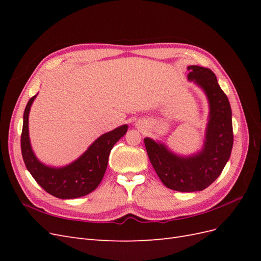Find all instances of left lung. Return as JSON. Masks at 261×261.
<instances>
[{"instance_id":"1","label":"left lung","mask_w":261,"mask_h":261,"mask_svg":"<svg viewBox=\"0 0 261 261\" xmlns=\"http://www.w3.org/2000/svg\"><path fill=\"white\" fill-rule=\"evenodd\" d=\"M187 69L188 81L198 85L209 101V121L202 149L195 154L181 156L159 141L144 139L149 160L162 183L173 191L184 193L199 192L211 185L222 173L233 147L232 110L215 73L197 65Z\"/></svg>"}]
</instances>
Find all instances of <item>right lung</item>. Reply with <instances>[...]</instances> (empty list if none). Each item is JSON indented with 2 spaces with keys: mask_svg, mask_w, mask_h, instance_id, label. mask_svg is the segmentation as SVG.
<instances>
[{
  "mask_svg": "<svg viewBox=\"0 0 261 261\" xmlns=\"http://www.w3.org/2000/svg\"><path fill=\"white\" fill-rule=\"evenodd\" d=\"M30 98L23 112L20 139L21 154L27 170L46 193L61 199H73L88 195L96 189L105 176L109 155L116 141L127 132L122 125L101 135L77 160L62 168H51L37 159L30 146L28 116L35 98Z\"/></svg>",
  "mask_w": 261,
  "mask_h": 261,
  "instance_id": "add662e5",
  "label": "right lung"
}]
</instances>
